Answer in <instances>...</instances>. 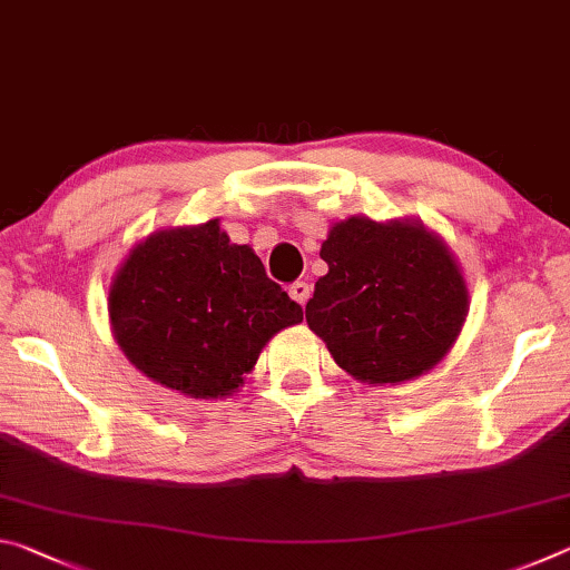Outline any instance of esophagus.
<instances>
[{
	"label": "esophagus",
	"instance_id": "esophagus-1",
	"mask_svg": "<svg viewBox=\"0 0 570 570\" xmlns=\"http://www.w3.org/2000/svg\"><path fill=\"white\" fill-rule=\"evenodd\" d=\"M288 294H292L296 304L304 306L308 302V296H312V286H308L306 282H296V284L288 286Z\"/></svg>",
	"mask_w": 570,
	"mask_h": 570
}]
</instances>
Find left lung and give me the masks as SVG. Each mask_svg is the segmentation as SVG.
I'll return each instance as SVG.
<instances>
[{"instance_id": "8db88e82", "label": "left lung", "mask_w": 570, "mask_h": 570, "mask_svg": "<svg viewBox=\"0 0 570 570\" xmlns=\"http://www.w3.org/2000/svg\"><path fill=\"white\" fill-rule=\"evenodd\" d=\"M320 256L330 272L308 298L306 324L354 380H414L455 344L468 286L445 240L422 220L352 216L330 228Z\"/></svg>"}]
</instances>
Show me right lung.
I'll use <instances>...</instances> for the list:
<instances>
[{
  "instance_id": "right-lung-1",
  "label": "right lung",
  "mask_w": 570,
  "mask_h": 570,
  "mask_svg": "<svg viewBox=\"0 0 570 570\" xmlns=\"http://www.w3.org/2000/svg\"><path fill=\"white\" fill-rule=\"evenodd\" d=\"M108 312L135 370L196 400L234 394L268 340L304 320L218 218L135 244L110 284Z\"/></svg>"
}]
</instances>
